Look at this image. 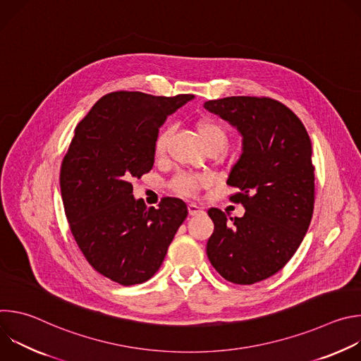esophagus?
Returning a JSON list of instances; mask_svg holds the SVG:
<instances>
[{"instance_id":"1","label":"esophagus","mask_w":361,"mask_h":361,"mask_svg":"<svg viewBox=\"0 0 361 361\" xmlns=\"http://www.w3.org/2000/svg\"><path fill=\"white\" fill-rule=\"evenodd\" d=\"M188 213H190V216H197V214H200V213H202V209L201 207H198L197 204H188Z\"/></svg>"}]
</instances>
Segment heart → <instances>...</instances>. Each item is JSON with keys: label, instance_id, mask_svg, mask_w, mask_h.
Segmentation results:
<instances>
[{"label": "heart", "instance_id": "b5f03b06", "mask_svg": "<svg viewBox=\"0 0 361 361\" xmlns=\"http://www.w3.org/2000/svg\"><path fill=\"white\" fill-rule=\"evenodd\" d=\"M195 127H197L198 137L204 144L205 149L217 148L221 151L226 148L228 142V131L223 124L212 118H201ZM170 135H171L170 127H164L159 131L156 140H154V152H156V156H163L166 152ZM204 184H207V177L200 176V174H178L173 180V188L178 194H187V195L194 194Z\"/></svg>", "mask_w": 361, "mask_h": 361}]
</instances>
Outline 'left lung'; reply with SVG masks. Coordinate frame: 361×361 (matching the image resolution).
Listing matches in <instances>:
<instances>
[{
	"label": "left lung",
	"instance_id": "1",
	"mask_svg": "<svg viewBox=\"0 0 361 361\" xmlns=\"http://www.w3.org/2000/svg\"><path fill=\"white\" fill-rule=\"evenodd\" d=\"M204 109L234 126L243 152L227 184L243 217L210 209L214 231L207 255L221 277L254 284L280 271L300 247L314 210L312 141L300 118L267 97H226Z\"/></svg>",
	"mask_w": 361,
	"mask_h": 361
}]
</instances>
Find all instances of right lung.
<instances>
[{"mask_svg":"<svg viewBox=\"0 0 361 361\" xmlns=\"http://www.w3.org/2000/svg\"><path fill=\"white\" fill-rule=\"evenodd\" d=\"M192 98L110 92L74 130L60 173L70 230L91 267L121 286L159 271L188 214L185 202L173 197L147 209L134 198L131 180L152 169L159 128Z\"/></svg>","mask_w":361,"mask_h":361,"instance_id":"1","label":"right lung"}]
</instances>
